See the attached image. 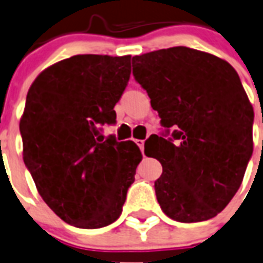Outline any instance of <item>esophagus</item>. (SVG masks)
<instances>
[{"mask_svg": "<svg viewBox=\"0 0 263 263\" xmlns=\"http://www.w3.org/2000/svg\"><path fill=\"white\" fill-rule=\"evenodd\" d=\"M135 143L138 144V147L143 153V150H144V140H142V139H138V140H135Z\"/></svg>", "mask_w": 263, "mask_h": 263, "instance_id": "obj_1", "label": "esophagus"}]
</instances>
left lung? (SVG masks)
Masks as SVG:
<instances>
[{
  "instance_id": "left-lung-1",
  "label": "left lung",
  "mask_w": 263,
  "mask_h": 263,
  "mask_svg": "<svg viewBox=\"0 0 263 263\" xmlns=\"http://www.w3.org/2000/svg\"><path fill=\"white\" fill-rule=\"evenodd\" d=\"M132 74L163 127L144 144L162 165L154 183L162 211L181 223L212 219L235 196L253 155L254 110L238 72L181 46L134 57Z\"/></svg>"
}]
</instances>
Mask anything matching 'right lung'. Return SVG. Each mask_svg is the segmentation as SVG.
Here are the masks:
<instances>
[{"label":"right lung","instance_id":"add662e5","mask_svg":"<svg viewBox=\"0 0 263 263\" xmlns=\"http://www.w3.org/2000/svg\"><path fill=\"white\" fill-rule=\"evenodd\" d=\"M131 76V57L74 55L32 83L20 121L24 163L47 205L78 228H101L121 215L142 153L104 139Z\"/></svg>","mask_w":263,"mask_h":263}]
</instances>
